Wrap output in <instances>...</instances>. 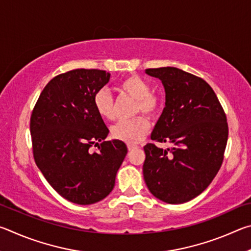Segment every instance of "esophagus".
Returning a JSON list of instances; mask_svg holds the SVG:
<instances>
[{"instance_id": "1", "label": "esophagus", "mask_w": 251, "mask_h": 251, "mask_svg": "<svg viewBox=\"0 0 251 251\" xmlns=\"http://www.w3.org/2000/svg\"><path fill=\"white\" fill-rule=\"evenodd\" d=\"M127 148H128V151H134L136 148H138V146L133 145V144H128V145H127Z\"/></svg>"}]
</instances>
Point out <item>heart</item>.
Wrapping results in <instances>:
<instances>
[{"label":"heart","mask_w":251,"mask_h":251,"mask_svg":"<svg viewBox=\"0 0 251 251\" xmlns=\"http://www.w3.org/2000/svg\"><path fill=\"white\" fill-rule=\"evenodd\" d=\"M120 90L124 94L136 100L134 114L144 113L148 117H155L160 110V100L151 92L148 82L136 75L128 76L120 84ZM94 107L97 114L104 120L112 121L115 117L114 100L106 88L97 91L94 95ZM150 128V123L145 116H137L133 120L122 121L110 127V135L117 141L127 144H136L145 136Z\"/></svg>","instance_id":"1"}]
</instances>
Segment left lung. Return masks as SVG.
Listing matches in <instances>:
<instances>
[{
    "instance_id": "8db88e82",
    "label": "left lung",
    "mask_w": 251,
    "mask_h": 251,
    "mask_svg": "<svg viewBox=\"0 0 251 251\" xmlns=\"http://www.w3.org/2000/svg\"><path fill=\"white\" fill-rule=\"evenodd\" d=\"M146 74L159 78L166 94L151 138L173 147L144 146V179L160 201H189L209 186L222 166L228 139L226 114L210 85L198 76L169 66L148 69Z\"/></svg>"
}]
</instances>
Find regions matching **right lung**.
<instances>
[{"instance_id": "right-lung-1", "label": "right lung", "mask_w": 251, "mask_h": 251, "mask_svg": "<svg viewBox=\"0 0 251 251\" xmlns=\"http://www.w3.org/2000/svg\"><path fill=\"white\" fill-rule=\"evenodd\" d=\"M110 74L77 69L55 76L31 115L34 160L63 198L78 205L104 199L127 154L122 141H104L109 130L94 107V95ZM99 146V152L89 148Z\"/></svg>"}]
</instances>
